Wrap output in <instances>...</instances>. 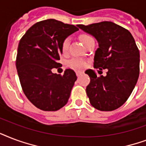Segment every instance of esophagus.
Returning a JSON list of instances; mask_svg holds the SVG:
<instances>
[{"label": "esophagus", "mask_w": 146, "mask_h": 146, "mask_svg": "<svg viewBox=\"0 0 146 146\" xmlns=\"http://www.w3.org/2000/svg\"><path fill=\"white\" fill-rule=\"evenodd\" d=\"M82 73H83V72H82V71H77V72H76L77 76H79V75H81Z\"/></svg>", "instance_id": "34e87169"}]
</instances>
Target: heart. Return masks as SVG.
<instances>
[{"label": "heart", "instance_id": "heart-1", "mask_svg": "<svg viewBox=\"0 0 146 146\" xmlns=\"http://www.w3.org/2000/svg\"><path fill=\"white\" fill-rule=\"evenodd\" d=\"M79 38L81 40V42H83L84 46L88 43L91 39H93V38L88 34H81L80 35ZM69 39L66 38V39L63 40L62 44H61V50L63 53L67 52L68 50V48H69ZM67 65L70 67L74 68H84L85 66L86 62L82 59H80V58H72V59L68 62Z\"/></svg>", "mask_w": 146, "mask_h": 146}]
</instances>
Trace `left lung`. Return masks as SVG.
<instances>
[{
	"instance_id": "left-lung-1",
	"label": "left lung",
	"mask_w": 146,
	"mask_h": 146,
	"mask_svg": "<svg viewBox=\"0 0 146 146\" xmlns=\"http://www.w3.org/2000/svg\"><path fill=\"white\" fill-rule=\"evenodd\" d=\"M78 27L98 40L94 68L107 69L106 76L85 71L91 78L86 93L91 104L100 111H112L128 100L139 75V51L128 30L113 22Z\"/></svg>"
}]
</instances>
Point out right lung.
I'll list each match as a JSON object with an SVG mask.
<instances>
[{"mask_svg": "<svg viewBox=\"0 0 146 146\" xmlns=\"http://www.w3.org/2000/svg\"><path fill=\"white\" fill-rule=\"evenodd\" d=\"M78 28L54 20L33 25L20 39L16 67L23 91L28 100L44 111H56L68 103L77 80L75 72L67 68L63 75L53 74L61 67V44Z\"/></svg>", "mask_w": 146, "mask_h": 146, "instance_id": "1", "label": "right lung"}]
</instances>
